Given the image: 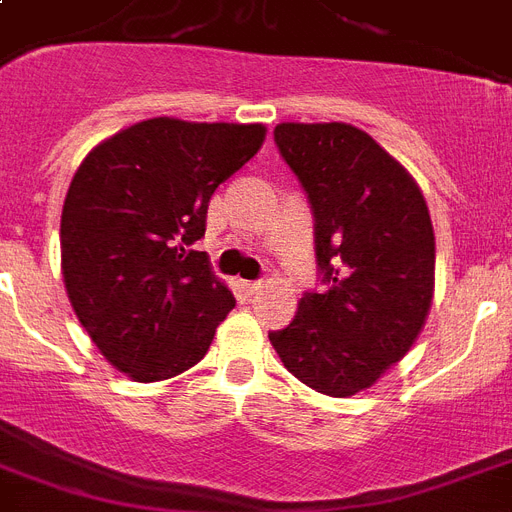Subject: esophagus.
<instances>
[{
    "label": "esophagus",
    "mask_w": 512,
    "mask_h": 512,
    "mask_svg": "<svg viewBox=\"0 0 512 512\" xmlns=\"http://www.w3.org/2000/svg\"><path fill=\"white\" fill-rule=\"evenodd\" d=\"M244 289H247L249 295H257L263 289V281H244Z\"/></svg>",
    "instance_id": "esophagus-1"
}]
</instances>
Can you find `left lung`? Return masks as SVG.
Here are the masks:
<instances>
[{"mask_svg":"<svg viewBox=\"0 0 512 512\" xmlns=\"http://www.w3.org/2000/svg\"><path fill=\"white\" fill-rule=\"evenodd\" d=\"M316 217L327 292L300 297L271 345L297 380L324 396L372 388L425 327L436 287V236L414 177L345 122L273 130Z\"/></svg>","mask_w":512,"mask_h":512,"instance_id":"obj_1","label":"left lung"}]
</instances>
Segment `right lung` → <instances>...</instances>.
Here are the masks:
<instances>
[{
  "mask_svg": "<svg viewBox=\"0 0 512 512\" xmlns=\"http://www.w3.org/2000/svg\"><path fill=\"white\" fill-rule=\"evenodd\" d=\"M263 140V124L156 116L79 164L60 215L63 284L84 332L135 382L199 364L236 305L191 244L204 236L217 185Z\"/></svg>",
  "mask_w": 512,
  "mask_h": 512,
  "instance_id": "right-lung-1",
  "label": "right lung"
}]
</instances>
